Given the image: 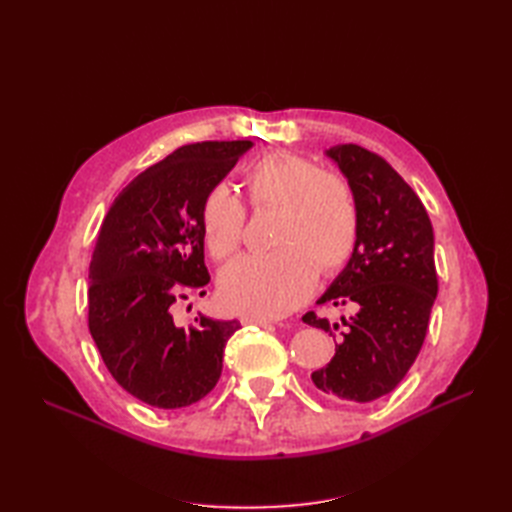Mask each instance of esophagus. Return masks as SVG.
<instances>
[{
	"label": "esophagus",
	"mask_w": 512,
	"mask_h": 512,
	"mask_svg": "<svg viewBox=\"0 0 512 512\" xmlns=\"http://www.w3.org/2000/svg\"><path fill=\"white\" fill-rule=\"evenodd\" d=\"M241 322H243V324H258V327H267V324H271V320L258 318V316H243Z\"/></svg>",
	"instance_id": "1"
}]
</instances>
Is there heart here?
<instances>
[{"label": "heart", "mask_w": 512, "mask_h": 512, "mask_svg": "<svg viewBox=\"0 0 512 512\" xmlns=\"http://www.w3.org/2000/svg\"><path fill=\"white\" fill-rule=\"evenodd\" d=\"M254 211L280 209L269 256H243L222 271L220 301L230 312L277 318L314 292L318 269L346 267L359 241V205L352 185L337 173L292 151H271L245 173ZM200 230L215 260L237 254L245 232V207L226 185H213L200 205Z\"/></svg>", "instance_id": "obj_1"}]
</instances>
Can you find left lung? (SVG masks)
I'll list each match as a JSON object with an SVG mask.
<instances>
[{"mask_svg": "<svg viewBox=\"0 0 512 512\" xmlns=\"http://www.w3.org/2000/svg\"><path fill=\"white\" fill-rule=\"evenodd\" d=\"M327 156L352 185L359 205V241L346 269L318 305L348 307L342 324L307 312L303 322L339 331L333 359L312 382L337 401L367 404L404 380L425 342L438 294L433 228L410 185L378 153L335 145Z\"/></svg>", "mask_w": 512, "mask_h": 512, "instance_id": "8db88e82", "label": "left lung"}]
</instances>
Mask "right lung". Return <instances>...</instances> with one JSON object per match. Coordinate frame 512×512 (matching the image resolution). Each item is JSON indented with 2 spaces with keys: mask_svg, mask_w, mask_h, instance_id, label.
I'll return each mask as SVG.
<instances>
[{
  "mask_svg": "<svg viewBox=\"0 0 512 512\" xmlns=\"http://www.w3.org/2000/svg\"><path fill=\"white\" fill-rule=\"evenodd\" d=\"M252 141L183 145L119 192L100 226L89 265V333L111 376L162 410L213 391L239 320L200 316L177 327L173 307L205 294L200 205Z\"/></svg>",
  "mask_w": 512,
  "mask_h": 512,
  "instance_id": "1",
  "label": "right lung"
}]
</instances>
